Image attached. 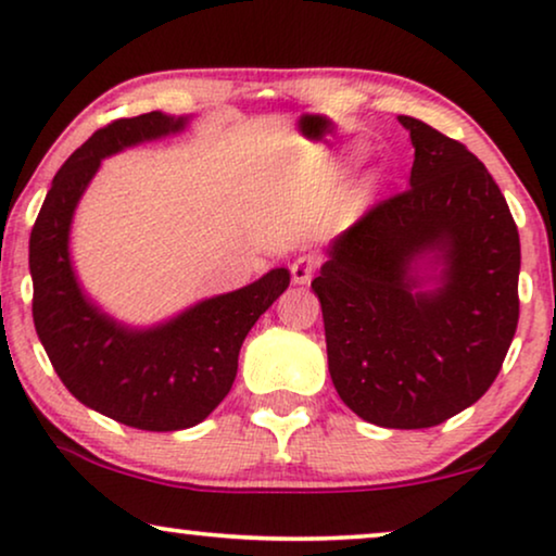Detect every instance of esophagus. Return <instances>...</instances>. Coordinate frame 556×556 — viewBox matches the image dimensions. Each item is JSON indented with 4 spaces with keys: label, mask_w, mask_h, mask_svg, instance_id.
<instances>
[{
    "label": "esophagus",
    "mask_w": 556,
    "mask_h": 556,
    "mask_svg": "<svg viewBox=\"0 0 556 556\" xmlns=\"http://www.w3.org/2000/svg\"><path fill=\"white\" fill-rule=\"evenodd\" d=\"M316 270V257L314 255H301L291 263V280L295 286H306L311 276Z\"/></svg>",
    "instance_id": "obj_1"
}]
</instances>
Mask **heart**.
<instances>
[{
	"label": "heart",
	"instance_id": "b5f03b06",
	"mask_svg": "<svg viewBox=\"0 0 556 556\" xmlns=\"http://www.w3.org/2000/svg\"><path fill=\"white\" fill-rule=\"evenodd\" d=\"M356 154H359V151H356V149H352V151H349V156H346V159H354Z\"/></svg>",
	"mask_w": 556,
	"mask_h": 556
}]
</instances>
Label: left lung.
<instances>
[{
  "instance_id": "left-lung-1",
  "label": "left lung",
  "mask_w": 556,
  "mask_h": 556,
  "mask_svg": "<svg viewBox=\"0 0 556 556\" xmlns=\"http://www.w3.org/2000/svg\"><path fill=\"white\" fill-rule=\"evenodd\" d=\"M409 189L326 248L329 375L362 420L420 430L485 394L519 324L521 248L489 169L413 116Z\"/></svg>"
}]
</instances>
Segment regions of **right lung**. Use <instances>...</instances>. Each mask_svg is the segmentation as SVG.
<instances>
[{
	"label": "right lung",
	"mask_w": 556,
	"mask_h": 556,
	"mask_svg": "<svg viewBox=\"0 0 556 556\" xmlns=\"http://www.w3.org/2000/svg\"><path fill=\"white\" fill-rule=\"evenodd\" d=\"M189 121L151 111L96 131L60 166L29 235L33 318L58 377L86 407L151 432L194 428L225 400L248 331L291 283L288 268H273L250 286L197 301L151 326L118 321L83 288L71 230L101 162L177 136Z\"/></svg>",
	"instance_id": "right-lung-1"
}]
</instances>
